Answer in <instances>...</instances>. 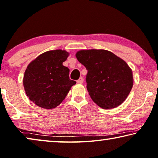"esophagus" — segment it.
<instances>
[{
  "instance_id": "34e87169",
  "label": "esophagus",
  "mask_w": 158,
  "mask_h": 158,
  "mask_svg": "<svg viewBox=\"0 0 158 158\" xmlns=\"http://www.w3.org/2000/svg\"><path fill=\"white\" fill-rule=\"evenodd\" d=\"M83 81H84V79L82 78V77H80L78 80H77V82L79 84H82L83 83Z\"/></svg>"
}]
</instances>
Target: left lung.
<instances>
[{
    "mask_svg": "<svg viewBox=\"0 0 158 158\" xmlns=\"http://www.w3.org/2000/svg\"><path fill=\"white\" fill-rule=\"evenodd\" d=\"M76 56L88 72L87 90L98 106L114 109L126 99L133 85V77L124 60L105 49H84L77 52Z\"/></svg>",
    "mask_w": 158,
    "mask_h": 158,
    "instance_id": "1",
    "label": "left lung"
}]
</instances>
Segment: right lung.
Wrapping results in <instances>:
<instances>
[{"mask_svg":"<svg viewBox=\"0 0 158 158\" xmlns=\"http://www.w3.org/2000/svg\"><path fill=\"white\" fill-rule=\"evenodd\" d=\"M69 53L62 49L42 53L28 64L23 86L30 100L46 109L58 106L76 81L69 79V69L62 63Z\"/></svg>","mask_w":158,"mask_h":158,"instance_id":"add662e5","label":"right lung"}]
</instances>
